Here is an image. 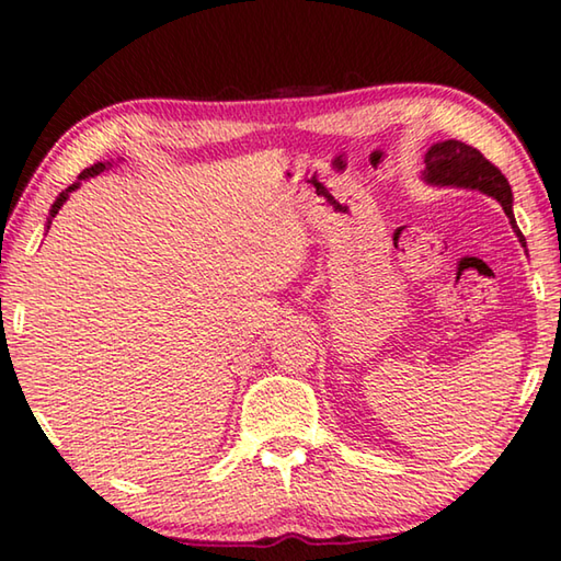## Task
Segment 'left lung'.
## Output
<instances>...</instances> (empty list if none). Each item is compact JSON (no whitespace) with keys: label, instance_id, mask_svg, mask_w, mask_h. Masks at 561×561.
<instances>
[{"label":"left lung","instance_id":"8db88e82","mask_svg":"<svg viewBox=\"0 0 561 561\" xmlns=\"http://www.w3.org/2000/svg\"><path fill=\"white\" fill-rule=\"evenodd\" d=\"M425 181L437 183V186L477 188L482 194L497 198L504 214L510 218L514 233L519 238V243L525 245V236H522L512 214V188L507 179H504V173L492 161L472 149V146L455 139L430 146V151L425 153Z\"/></svg>","mask_w":561,"mask_h":561}]
</instances>
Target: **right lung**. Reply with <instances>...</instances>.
Listing matches in <instances>:
<instances>
[{
  "label": "right lung",
  "mask_w": 561,
  "mask_h": 561,
  "mask_svg": "<svg viewBox=\"0 0 561 561\" xmlns=\"http://www.w3.org/2000/svg\"><path fill=\"white\" fill-rule=\"evenodd\" d=\"M104 169H106V163H94V167H91V169H84V171H81V173H79V181H84V179H91V176H99V173H101V171H104ZM73 188H79V183H71V186H69L67 191H61V194L57 196V201H54V206H51V210H49V216H51V218L59 214V208L64 206V201H67V198H69V194H71V191H73Z\"/></svg>",
  "instance_id": "obj_1"
}]
</instances>
